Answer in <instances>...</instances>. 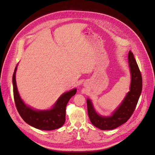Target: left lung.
Wrapping results in <instances>:
<instances>
[{"instance_id":"1","label":"left lung","mask_w":155,"mask_h":155,"mask_svg":"<svg viewBox=\"0 0 155 155\" xmlns=\"http://www.w3.org/2000/svg\"><path fill=\"white\" fill-rule=\"evenodd\" d=\"M128 63L131 74L130 91L111 115L102 116L95 110L91 99H87V112L92 125L102 130H113L127 122L134 113L142 90V78L132 52L128 55Z\"/></svg>"}]
</instances>
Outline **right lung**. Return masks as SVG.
Wrapping results in <instances>:
<instances>
[{"label":"right lung","instance_id":"1","mask_svg":"<svg viewBox=\"0 0 155 155\" xmlns=\"http://www.w3.org/2000/svg\"><path fill=\"white\" fill-rule=\"evenodd\" d=\"M17 66L18 64L12 77L14 97L17 110L23 120L30 126L42 130H53L61 127L66 120L68 102L76 94L77 89L75 88L63 94L50 109H34L23 101L18 91L15 79Z\"/></svg>","mask_w":155,"mask_h":155}]
</instances>
